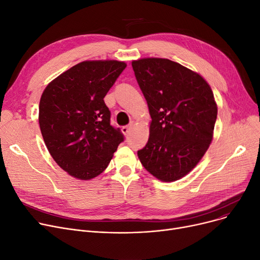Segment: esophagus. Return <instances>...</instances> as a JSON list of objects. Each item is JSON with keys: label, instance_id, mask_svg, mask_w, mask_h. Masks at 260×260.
<instances>
[{"label": "esophagus", "instance_id": "esophagus-1", "mask_svg": "<svg viewBox=\"0 0 260 260\" xmlns=\"http://www.w3.org/2000/svg\"><path fill=\"white\" fill-rule=\"evenodd\" d=\"M132 127H133V124H129V125H127V126H123V127H122V133L124 134L125 136L128 135V133L131 132Z\"/></svg>", "mask_w": 260, "mask_h": 260}]
</instances>
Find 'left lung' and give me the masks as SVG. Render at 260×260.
Returning a JSON list of instances; mask_svg holds the SVG:
<instances>
[{
	"instance_id": "left-lung-1",
	"label": "left lung",
	"mask_w": 260,
	"mask_h": 260,
	"mask_svg": "<svg viewBox=\"0 0 260 260\" xmlns=\"http://www.w3.org/2000/svg\"><path fill=\"white\" fill-rule=\"evenodd\" d=\"M132 66L152 118L138 157L159 180L176 181L198 165L212 142L213 91L199 74L169 59L144 58Z\"/></svg>"
}]
</instances>
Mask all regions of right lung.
Returning <instances> with one entry per match:
<instances>
[{
	"label": "right lung",
	"instance_id": "obj_1",
	"mask_svg": "<svg viewBox=\"0 0 260 260\" xmlns=\"http://www.w3.org/2000/svg\"><path fill=\"white\" fill-rule=\"evenodd\" d=\"M125 67L116 60L81 62L52 80L41 95L39 124L45 145L75 178L100 175L124 140L111 125L103 99Z\"/></svg>",
	"mask_w": 260,
	"mask_h": 260
}]
</instances>
